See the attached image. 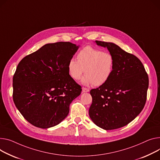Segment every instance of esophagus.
Returning <instances> with one entry per match:
<instances>
[{
  "instance_id": "obj_1",
  "label": "esophagus",
  "mask_w": 160,
  "mask_h": 160,
  "mask_svg": "<svg viewBox=\"0 0 160 160\" xmlns=\"http://www.w3.org/2000/svg\"><path fill=\"white\" fill-rule=\"evenodd\" d=\"M82 91L84 92H89V89L88 88H82Z\"/></svg>"
}]
</instances>
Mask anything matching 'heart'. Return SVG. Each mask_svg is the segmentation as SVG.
<instances>
[{"mask_svg": "<svg viewBox=\"0 0 160 160\" xmlns=\"http://www.w3.org/2000/svg\"><path fill=\"white\" fill-rule=\"evenodd\" d=\"M77 60L71 58L68 69L70 77L75 80L82 78L85 85L93 84L100 86L111 77L114 66V59L109 52H103L91 46L81 49L77 54Z\"/></svg>", "mask_w": 160, "mask_h": 160, "instance_id": "obj_1", "label": "heart"}]
</instances>
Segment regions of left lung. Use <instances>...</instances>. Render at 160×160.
Masks as SVG:
<instances>
[{
  "label": "left lung",
  "instance_id": "obj_1",
  "mask_svg": "<svg viewBox=\"0 0 160 160\" xmlns=\"http://www.w3.org/2000/svg\"><path fill=\"white\" fill-rule=\"evenodd\" d=\"M107 48L114 59L110 78L90 91L92 103L89 114L92 121L105 130L121 128L132 122L143 110L148 88V77L142 62L111 42L96 40Z\"/></svg>",
  "mask_w": 160,
  "mask_h": 160
}]
</instances>
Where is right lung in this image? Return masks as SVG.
I'll list each match as a JSON object with an SVG mask.
<instances>
[{
  "mask_svg": "<svg viewBox=\"0 0 160 160\" xmlns=\"http://www.w3.org/2000/svg\"><path fill=\"white\" fill-rule=\"evenodd\" d=\"M78 48L69 42L47 44L18 63L13 77V99L31 124L49 128L69 114L70 103L82 92L68 69Z\"/></svg>",
  "mask_w": 160,
  "mask_h": 160,
  "instance_id": "obj_1",
  "label": "right lung"
}]
</instances>
